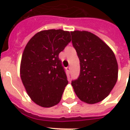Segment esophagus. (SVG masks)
<instances>
[{
	"label": "esophagus",
	"mask_w": 130,
	"mask_h": 130,
	"mask_svg": "<svg viewBox=\"0 0 130 130\" xmlns=\"http://www.w3.org/2000/svg\"><path fill=\"white\" fill-rule=\"evenodd\" d=\"M66 70L67 71V72H70V71H71V67H67V68H66Z\"/></svg>",
	"instance_id": "esophagus-1"
}]
</instances>
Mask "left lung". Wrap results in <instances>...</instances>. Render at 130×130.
Masks as SVG:
<instances>
[{
    "mask_svg": "<svg viewBox=\"0 0 130 130\" xmlns=\"http://www.w3.org/2000/svg\"><path fill=\"white\" fill-rule=\"evenodd\" d=\"M73 47L80 62V73L71 82L74 92L88 104L99 103L110 94L118 77V65L111 48L94 34L71 31Z\"/></svg>",
    "mask_w": 130,
    "mask_h": 130,
    "instance_id": "8db88e82",
    "label": "left lung"
}]
</instances>
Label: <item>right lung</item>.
Instances as JSON below:
<instances>
[{"mask_svg": "<svg viewBox=\"0 0 130 130\" xmlns=\"http://www.w3.org/2000/svg\"><path fill=\"white\" fill-rule=\"evenodd\" d=\"M71 42L69 31L42 30L25 46L20 76L30 99L39 106L51 107L60 102L68 81L59 54Z\"/></svg>", "mask_w": 130, "mask_h": 130, "instance_id": "add662e5", "label": "right lung"}]
</instances>
